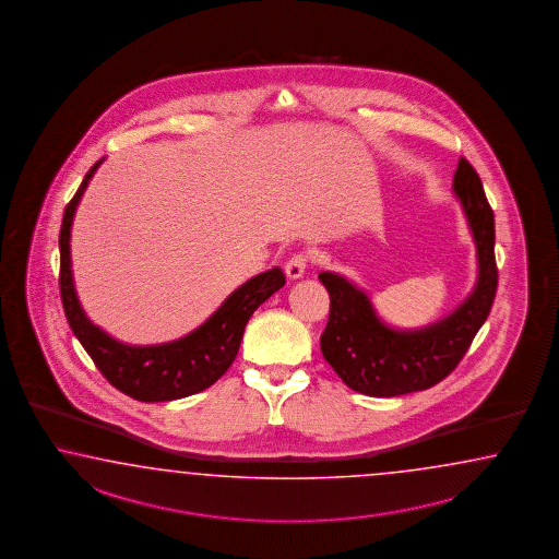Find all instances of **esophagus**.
I'll list each match as a JSON object with an SVG mask.
<instances>
[{"mask_svg": "<svg viewBox=\"0 0 559 559\" xmlns=\"http://www.w3.org/2000/svg\"><path fill=\"white\" fill-rule=\"evenodd\" d=\"M307 262H309L307 254H295L293 259H288V262L285 264L286 276H288L290 281L300 278V276L305 274V271H307Z\"/></svg>", "mask_w": 559, "mask_h": 559, "instance_id": "obj_1", "label": "esophagus"}]
</instances>
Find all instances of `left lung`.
<instances>
[{"instance_id":"obj_1","label":"left lung","mask_w":559,"mask_h":559,"mask_svg":"<svg viewBox=\"0 0 559 559\" xmlns=\"http://www.w3.org/2000/svg\"><path fill=\"white\" fill-rule=\"evenodd\" d=\"M452 190L477 246L478 276L473 293L442 321L414 331L390 328L361 288L340 274H319L331 297L321 352L345 385L359 394L394 397L432 388L459 366L489 317L499 278L495 216L475 167L464 157Z\"/></svg>"}]
</instances>
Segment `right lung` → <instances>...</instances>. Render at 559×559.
I'll return each mask as SVG.
<instances>
[{
	"label": "right lung",
	"mask_w": 559,
	"mask_h": 559,
	"mask_svg": "<svg viewBox=\"0 0 559 559\" xmlns=\"http://www.w3.org/2000/svg\"><path fill=\"white\" fill-rule=\"evenodd\" d=\"M98 159L82 179L64 210L60 228V297L70 329L93 357L98 371L119 392L139 402H169L198 394L226 373L236 359L246 323L264 300L285 286V274L274 266L238 286L200 328L162 345H127L112 340L82 311L70 264V228L82 193L95 176Z\"/></svg>",
	"instance_id": "add662e5"
}]
</instances>
